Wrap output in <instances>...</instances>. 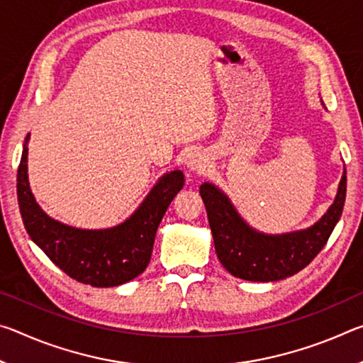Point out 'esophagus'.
I'll use <instances>...</instances> for the list:
<instances>
[{
	"mask_svg": "<svg viewBox=\"0 0 363 363\" xmlns=\"http://www.w3.org/2000/svg\"><path fill=\"white\" fill-rule=\"evenodd\" d=\"M208 167H210V160L205 155H201V153H194V155L187 160V168L189 171H192L194 174H203Z\"/></svg>",
	"mask_w": 363,
	"mask_h": 363,
	"instance_id": "34e87169",
	"label": "esophagus"
}]
</instances>
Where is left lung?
<instances>
[{"mask_svg":"<svg viewBox=\"0 0 363 363\" xmlns=\"http://www.w3.org/2000/svg\"><path fill=\"white\" fill-rule=\"evenodd\" d=\"M214 248L223 266L233 277L250 281H275L303 270L327 245L341 218L346 200V171L341 177L335 203L325 216L306 230L264 235L238 216L229 199L213 184H201Z\"/></svg>","mask_w":363,"mask_h":363,"instance_id":"8db88e82","label":"left lung"}]
</instances>
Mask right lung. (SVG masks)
<instances>
[{"label":"right lung","instance_id":"obj_1","mask_svg":"<svg viewBox=\"0 0 363 363\" xmlns=\"http://www.w3.org/2000/svg\"><path fill=\"white\" fill-rule=\"evenodd\" d=\"M27 134L17 169V200L30 238L69 277L79 284L108 288L136 279L149 266L155 233L168 206L184 186L181 171L158 181L136 213L104 230H83L60 224L43 213L27 176Z\"/></svg>","mask_w":363,"mask_h":363}]
</instances>
